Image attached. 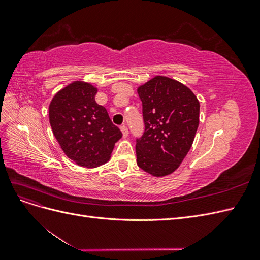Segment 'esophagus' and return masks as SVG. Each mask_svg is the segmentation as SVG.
Returning a JSON list of instances; mask_svg holds the SVG:
<instances>
[{"label":"esophagus","instance_id":"obj_1","mask_svg":"<svg viewBox=\"0 0 260 260\" xmlns=\"http://www.w3.org/2000/svg\"><path fill=\"white\" fill-rule=\"evenodd\" d=\"M120 130H121V132H122V136H123V138H127V137L129 136V131H128V128L125 127L124 124L120 125Z\"/></svg>","mask_w":260,"mask_h":260}]
</instances>
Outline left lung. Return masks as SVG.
<instances>
[{
  "mask_svg": "<svg viewBox=\"0 0 260 260\" xmlns=\"http://www.w3.org/2000/svg\"><path fill=\"white\" fill-rule=\"evenodd\" d=\"M144 135L137 140L138 166L154 177L172 174L192 147L200 123V102L186 85L156 76L140 85Z\"/></svg>",
  "mask_w": 260,
  "mask_h": 260,
  "instance_id": "1",
  "label": "left lung"
}]
</instances>
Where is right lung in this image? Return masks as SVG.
I'll list each match as a JSON object with an SVG mask.
<instances>
[{"instance_id": "1", "label": "right lung", "mask_w": 260, "mask_h": 260, "mask_svg": "<svg viewBox=\"0 0 260 260\" xmlns=\"http://www.w3.org/2000/svg\"><path fill=\"white\" fill-rule=\"evenodd\" d=\"M96 93L93 84L74 81L55 94L49 106L51 128L62 152L85 168L107 162L122 137L106 108L95 102Z\"/></svg>"}]
</instances>
